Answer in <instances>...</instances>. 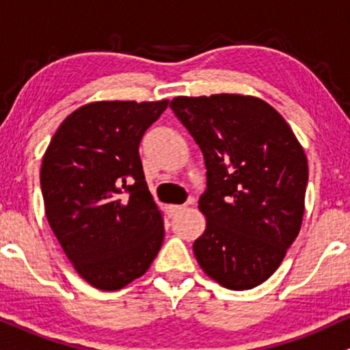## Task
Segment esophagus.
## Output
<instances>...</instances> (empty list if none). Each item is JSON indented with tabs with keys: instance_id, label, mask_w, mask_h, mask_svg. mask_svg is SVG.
I'll list each match as a JSON object with an SVG mask.
<instances>
[{
	"instance_id": "obj_1",
	"label": "esophagus",
	"mask_w": 350,
	"mask_h": 350,
	"mask_svg": "<svg viewBox=\"0 0 350 350\" xmlns=\"http://www.w3.org/2000/svg\"><path fill=\"white\" fill-rule=\"evenodd\" d=\"M183 211H186V206H170V215H178Z\"/></svg>"
}]
</instances>
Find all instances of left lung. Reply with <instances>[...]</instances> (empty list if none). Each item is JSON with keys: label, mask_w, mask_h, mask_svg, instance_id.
<instances>
[{"label": "left lung", "mask_w": 350, "mask_h": 350, "mask_svg": "<svg viewBox=\"0 0 350 350\" xmlns=\"http://www.w3.org/2000/svg\"><path fill=\"white\" fill-rule=\"evenodd\" d=\"M171 110L204 154L207 219L192 245L206 275L242 291L268 280L299 234L308 159L284 118L263 100L176 97Z\"/></svg>", "instance_id": "8db88e82"}]
</instances>
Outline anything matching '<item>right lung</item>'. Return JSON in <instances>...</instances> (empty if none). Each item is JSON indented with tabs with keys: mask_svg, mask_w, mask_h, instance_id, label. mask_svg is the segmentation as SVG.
<instances>
[{
	"mask_svg": "<svg viewBox=\"0 0 350 350\" xmlns=\"http://www.w3.org/2000/svg\"><path fill=\"white\" fill-rule=\"evenodd\" d=\"M161 102H95L64 120L42 158L47 222L87 283L115 291L146 273L164 239L139 143Z\"/></svg>",
	"mask_w": 350,
	"mask_h": 350,
	"instance_id": "obj_1",
	"label": "right lung"
}]
</instances>
